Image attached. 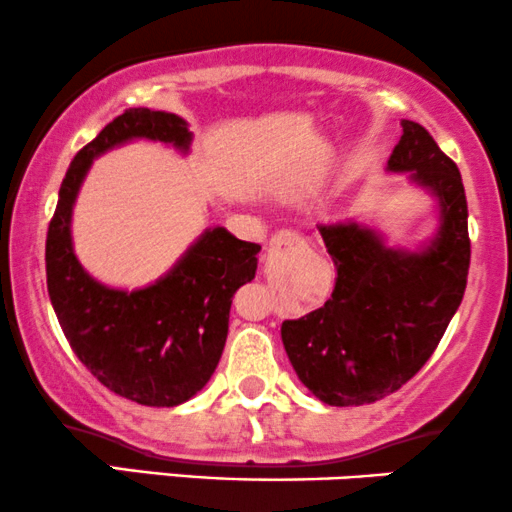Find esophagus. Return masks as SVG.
<instances>
[{
	"label": "esophagus",
	"mask_w": 512,
	"mask_h": 512,
	"mask_svg": "<svg viewBox=\"0 0 512 512\" xmlns=\"http://www.w3.org/2000/svg\"><path fill=\"white\" fill-rule=\"evenodd\" d=\"M295 245H303V238L293 231H279L269 243V252H279L286 248H295Z\"/></svg>",
	"instance_id": "esophagus-1"
}]
</instances>
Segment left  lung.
<instances>
[{"mask_svg": "<svg viewBox=\"0 0 512 512\" xmlns=\"http://www.w3.org/2000/svg\"><path fill=\"white\" fill-rule=\"evenodd\" d=\"M389 171L408 174L441 207V226L422 252L386 248L355 221L319 226L336 264L324 307L281 324L298 379L326 405L350 408L396 393L439 346L465 295L470 269L463 178L429 131L403 121Z\"/></svg>", "mask_w": 512, "mask_h": 512, "instance_id": "1", "label": "left lung"}]
</instances>
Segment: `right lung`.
<instances>
[{"label":"right lung","instance_id":"right-lung-1","mask_svg":"<svg viewBox=\"0 0 512 512\" xmlns=\"http://www.w3.org/2000/svg\"><path fill=\"white\" fill-rule=\"evenodd\" d=\"M135 138L188 152L193 133L176 114L126 109L73 157L47 231V291L66 341L92 377L116 396L174 408L193 398L217 369L233 293L255 279L260 245L217 226L152 286L128 293L92 279L73 252V202L92 159Z\"/></svg>","mask_w":512,"mask_h":512}]
</instances>
